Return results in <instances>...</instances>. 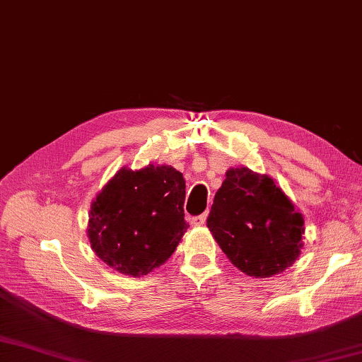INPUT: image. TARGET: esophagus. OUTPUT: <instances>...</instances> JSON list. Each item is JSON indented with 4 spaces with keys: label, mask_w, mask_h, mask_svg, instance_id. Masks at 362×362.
Masks as SVG:
<instances>
[{
    "label": "esophagus",
    "mask_w": 362,
    "mask_h": 362,
    "mask_svg": "<svg viewBox=\"0 0 362 362\" xmlns=\"http://www.w3.org/2000/svg\"><path fill=\"white\" fill-rule=\"evenodd\" d=\"M205 221H206L205 214H201V216H194L193 219H191V226H193V227H202V226H205Z\"/></svg>",
    "instance_id": "esophagus-1"
}]
</instances>
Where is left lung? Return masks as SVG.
I'll return each instance as SVG.
<instances>
[{
    "mask_svg": "<svg viewBox=\"0 0 362 362\" xmlns=\"http://www.w3.org/2000/svg\"><path fill=\"white\" fill-rule=\"evenodd\" d=\"M303 226L302 213L272 177L245 166L227 169L206 219L230 263L255 279L296 263L303 249Z\"/></svg>",
    "mask_w": 362,
    "mask_h": 362,
    "instance_id": "8db88e82",
    "label": "left lung"
}]
</instances>
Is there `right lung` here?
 Instances as JSON below:
<instances>
[{
  "instance_id": "obj_1",
  "label": "right lung",
  "mask_w": 362,
  "mask_h": 362,
  "mask_svg": "<svg viewBox=\"0 0 362 362\" xmlns=\"http://www.w3.org/2000/svg\"><path fill=\"white\" fill-rule=\"evenodd\" d=\"M185 179L169 165L121 168L91 202L87 236L113 271L141 276L173 255L189 227Z\"/></svg>"
}]
</instances>
